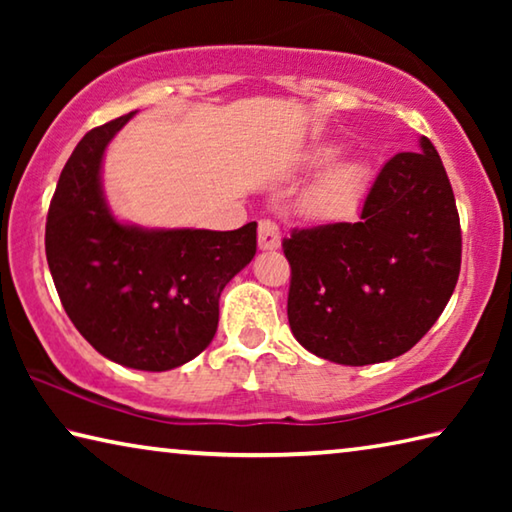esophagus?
<instances>
[{
	"instance_id": "34e87169",
	"label": "esophagus",
	"mask_w": 512,
	"mask_h": 512,
	"mask_svg": "<svg viewBox=\"0 0 512 512\" xmlns=\"http://www.w3.org/2000/svg\"><path fill=\"white\" fill-rule=\"evenodd\" d=\"M257 239H259V248L262 250H275L282 244V235L277 223L271 219H262L257 225Z\"/></svg>"
}]
</instances>
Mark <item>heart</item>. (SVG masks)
Instances as JSON below:
<instances>
[{
	"mask_svg": "<svg viewBox=\"0 0 512 512\" xmlns=\"http://www.w3.org/2000/svg\"><path fill=\"white\" fill-rule=\"evenodd\" d=\"M336 149H323L314 155L318 164L334 158ZM370 171L363 160H345L329 169L309 194L311 210L320 216H343L354 210L366 192Z\"/></svg>",
	"mask_w": 512,
	"mask_h": 512,
	"instance_id": "1",
	"label": "heart"
}]
</instances>
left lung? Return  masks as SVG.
Wrapping results in <instances>:
<instances>
[{"instance_id": "left-lung-1", "label": "left lung", "mask_w": 512, "mask_h": 512, "mask_svg": "<svg viewBox=\"0 0 512 512\" xmlns=\"http://www.w3.org/2000/svg\"><path fill=\"white\" fill-rule=\"evenodd\" d=\"M287 314L302 348L343 366L409 352L452 298L461 221L438 151L397 153L377 173L354 223L293 230Z\"/></svg>"}]
</instances>
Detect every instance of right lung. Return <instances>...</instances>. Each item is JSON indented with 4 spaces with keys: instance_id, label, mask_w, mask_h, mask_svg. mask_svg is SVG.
Listing matches in <instances>:
<instances>
[{
    "instance_id": "right-lung-1",
    "label": "right lung",
    "mask_w": 512,
    "mask_h": 512,
    "mask_svg": "<svg viewBox=\"0 0 512 512\" xmlns=\"http://www.w3.org/2000/svg\"><path fill=\"white\" fill-rule=\"evenodd\" d=\"M133 115L92 128L76 144L51 198L45 250L83 339L121 366L162 372L212 343L221 291L255 257L257 223L216 232L117 221L103 196L101 162Z\"/></svg>"
}]
</instances>
